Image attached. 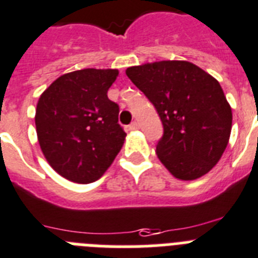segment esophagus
<instances>
[{"instance_id": "34e87169", "label": "esophagus", "mask_w": 258, "mask_h": 258, "mask_svg": "<svg viewBox=\"0 0 258 258\" xmlns=\"http://www.w3.org/2000/svg\"><path fill=\"white\" fill-rule=\"evenodd\" d=\"M128 130H131V131L139 130V123H138V122H133V123H131V124L128 125Z\"/></svg>"}]
</instances>
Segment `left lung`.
<instances>
[{"label": "left lung", "mask_w": 258, "mask_h": 258, "mask_svg": "<svg viewBox=\"0 0 258 258\" xmlns=\"http://www.w3.org/2000/svg\"><path fill=\"white\" fill-rule=\"evenodd\" d=\"M125 75L161 119L164 135L156 153L166 169L183 181L213 169L226 151L232 128V110L219 82L183 60L130 67Z\"/></svg>", "instance_id": "8db88e82"}]
</instances>
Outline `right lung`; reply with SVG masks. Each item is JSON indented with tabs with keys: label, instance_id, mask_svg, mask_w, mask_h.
I'll list each match as a JSON object with an SVG mask.
<instances>
[{
	"label": "right lung",
	"instance_id": "add662e5",
	"mask_svg": "<svg viewBox=\"0 0 258 258\" xmlns=\"http://www.w3.org/2000/svg\"><path fill=\"white\" fill-rule=\"evenodd\" d=\"M116 69H81L52 82L36 105L39 146L53 170L77 183L102 177L122 148L119 106L107 90Z\"/></svg>",
	"mask_w": 258,
	"mask_h": 258
}]
</instances>
